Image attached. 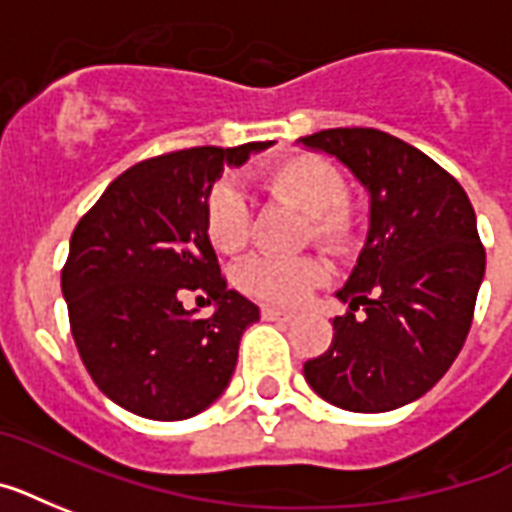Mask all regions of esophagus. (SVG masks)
<instances>
[{"label":"esophagus","instance_id":"34e87169","mask_svg":"<svg viewBox=\"0 0 512 512\" xmlns=\"http://www.w3.org/2000/svg\"><path fill=\"white\" fill-rule=\"evenodd\" d=\"M263 318L265 321H278V323H292L297 318L294 310H284V307H273V305H265L263 307Z\"/></svg>","mask_w":512,"mask_h":512}]
</instances>
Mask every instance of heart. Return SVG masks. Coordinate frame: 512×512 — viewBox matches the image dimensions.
Here are the masks:
<instances>
[{
  "mask_svg": "<svg viewBox=\"0 0 512 512\" xmlns=\"http://www.w3.org/2000/svg\"><path fill=\"white\" fill-rule=\"evenodd\" d=\"M260 184L270 199L286 202L305 213L302 242H315L326 252L347 255L363 236V215L347 194V178L334 160L315 152H294L265 165ZM207 242L220 255H239L252 234V207L239 186L218 181L207 191ZM328 265L321 257H255L239 268L236 284L252 297L278 305H294L310 289L328 281Z\"/></svg>",
  "mask_w": 512,
  "mask_h": 512,
  "instance_id": "heart-1",
  "label": "heart"
}]
</instances>
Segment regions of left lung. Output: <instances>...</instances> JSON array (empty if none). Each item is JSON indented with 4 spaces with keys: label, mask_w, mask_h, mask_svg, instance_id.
Instances as JSON below:
<instances>
[{
    "label": "left lung",
    "mask_w": 512,
    "mask_h": 512,
    "mask_svg": "<svg viewBox=\"0 0 512 512\" xmlns=\"http://www.w3.org/2000/svg\"><path fill=\"white\" fill-rule=\"evenodd\" d=\"M302 144L371 191L368 242L336 294L350 310L305 378L342 410L386 413L429 392L463 350L486 268L476 213L442 165L378 128H328Z\"/></svg>",
    "instance_id": "8db88e82"
}]
</instances>
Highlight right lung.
<instances>
[{
    "instance_id": "right-lung-1",
    "label": "right lung",
    "mask_w": 512,
    "mask_h": 512,
    "mask_svg": "<svg viewBox=\"0 0 512 512\" xmlns=\"http://www.w3.org/2000/svg\"><path fill=\"white\" fill-rule=\"evenodd\" d=\"M265 147L270 141L141 160L78 220L62 268L70 331L94 384L128 413L184 421L231 381L244 328L260 310L220 276L202 210L223 165ZM186 291L205 293L216 313L186 314Z\"/></svg>"
}]
</instances>
